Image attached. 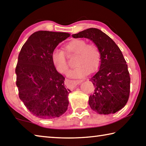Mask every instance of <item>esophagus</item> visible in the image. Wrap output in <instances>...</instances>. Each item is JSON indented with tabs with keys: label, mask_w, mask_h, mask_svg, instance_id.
<instances>
[{
	"label": "esophagus",
	"mask_w": 146,
	"mask_h": 146,
	"mask_svg": "<svg viewBox=\"0 0 146 146\" xmlns=\"http://www.w3.org/2000/svg\"><path fill=\"white\" fill-rule=\"evenodd\" d=\"M82 82V80H68V79H66V82L67 84L70 86V87H75V86L79 84H80Z\"/></svg>",
	"instance_id": "esophagus-1"
}]
</instances>
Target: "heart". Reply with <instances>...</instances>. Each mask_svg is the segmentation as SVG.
<instances>
[{
    "label": "heart",
    "mask_w": 146,
    "mask_h": 146,
    "mask_svg": "<svg viewBox=\"0 0 146 146\" xmlns=\"http://www.w3.org/2000/svg\"><path fill=\"white\" fill-rule=\"evenodd\" d=\"M63 51L55 49L51 53V58L53 66L58 72L65 74L69 65L67 56L76 55L75 64L76 67L70 71L68 76L73 78H80L89 72H93L99 68L101 63V53L95 44H88L83 39H73L64 46Z\"/></svg>",
    "instance_id": "1"
}]
</instances>
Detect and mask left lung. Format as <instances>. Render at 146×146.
<instances>
[{
    "mask_svg": "<svg viewBox=\"0 0 146 146\" xmlns=\"http://www.w3.org/2000/svg\"><path fill=\"white\" fill-rule=\"evenodd\" d=\"M73 38L92 40L101 53L99 70L91 78L95 91L89 98L91 108L98 114L115 113L126 104L130 93V76L120 48L110 36L97 28H89Z\"/></svg>",
    "mask_w": 146,
    "mask_h": 146,
    "instance_id": "1",
    "label": "left lung"
}]
</instances>
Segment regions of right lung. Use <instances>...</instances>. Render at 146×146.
<instances>
[{"mask_svg":"<svg viewBox=\"0 0 146 146\" xmlns=\"http://www.w3.org/2000/svg\"><path fill=\"white\" fill-rule=\"evenodd\" d=\"M70 36L63 32L36 31L20 51L15 69L19 98L36 117L51 119L67 110L71 91L65 88V78L56 71L51 55Z\"/></svg>","mask_w":146,"mask_h":146,"instance_id":"obj_1","label":"right lung"}]
</instances>
